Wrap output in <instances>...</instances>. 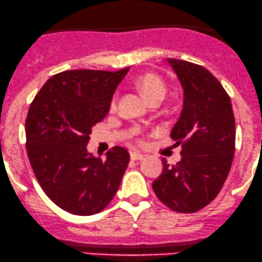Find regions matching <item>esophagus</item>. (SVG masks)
<instances>
[{
    "instance_id": "esophagus-1",
    "label": "esophagus",
    "mask_w": 262,
    "mask_h": 262,
    "mask_svg": "<svg viewBox=\"0 0 262 262\" xmlns=\"http://www.w3.org/2000/svg\"><path fill=\"white\" fill-rule=\"evenodd\" d=\"M130 157H131V160H134V161H137V160H142L143 157H145V155L136 152V151H132V152L130 154Z\"/></svg>"
}]
</instances>
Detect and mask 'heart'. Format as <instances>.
I'll list each match as a JSON object with an SVG mask.
<instances>
[{
    "instance_id": "b5f03b06",
    "label": "heart",
    "mask_w": 262,
    "mask_h": 262,
    "mask_svg": "<svg viewBox=\"0 0 262 262\" xmlns=\"http://www.w3.org/2000/svg\"><path fill=\"white\" fill-rule=\"evenodd\" d=\"M136 86L150 102L152 100H161L166 95V85L160 76L156 74H143L136 80ZM117 96H114L111 100V108L116 107Z\"/></svg>"
}]
</instances>
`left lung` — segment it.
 <instances>
[{
  "label": "left lung",
  "instance_id": "left-lung-1",
  "mask_svg": "<svg viewBox=\"0 0 262 262\" xmlns=\"http://www.w3.org/2000/svg\"><path fill=\"white\" fill-rule=\"evenodd\" d=\"M181 83L184 103L171 130L181 143V160L162 172L152 188L162 204L191 213L210 204L226 181L235 154V117L231 100L217 78L205 67L167 58Z\"/></svg>",
  "mask_w": 262,
  "mask_h": 262
}]
</instances>
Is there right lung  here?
I'll return each mask as SVG.
<instances>
[{
	"mask_svg": "<svg viewBox=\"0 0 262 262\" xmlns=\"http://www.w3.org/2000/svg\"><path fill=\"white\" fill-rule=\"evenodd\" d=\"M128 70L63 71L52 76L31 103L27 156L42 190L67 212L95 215L119 190L130 161L127 150L115 146L101 160L87 151V143Z\"/></svg>",
	"mask_w": 262,
	"mask_h": 262,
	"instance_id": "right-lung-1",
	"label": "right lung"
}]
</instances>
